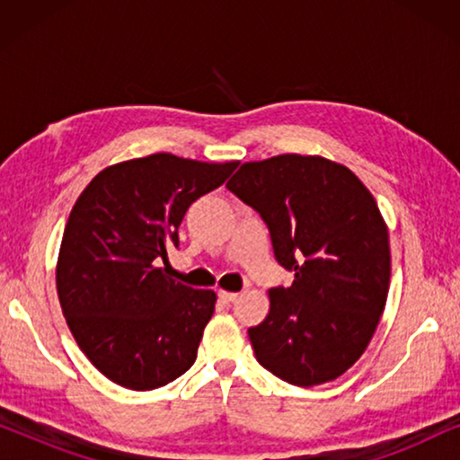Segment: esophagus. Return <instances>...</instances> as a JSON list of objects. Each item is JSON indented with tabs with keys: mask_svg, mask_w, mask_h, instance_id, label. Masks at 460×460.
Segmentation results:
<instances>
[{
	"mask_svg": "<svg viewBox=\"0 0 460 460\" xmlns=\"http://www.w3.org/2000/svg\"><path fill=\"white\" fill-rule=\"evenodd\" d=\"M217 297L226 301V304H230V301H234L238 297V293H232V291H224V288H219L217 291Z\"/></svg>",
	"mask_w": 460,
	"mask_h": 460,
	"instance_id": "34e87169",
	"label": "esophagus"
}]
</instances>
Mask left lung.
Instances as JSON below:
<instances>
[{"label":"left lung","instance_id":"8db88e82","mask_svg":"<svg viewBox=\"0 0 460 460\" xmlns=\"http://www.w3.org/2000/svg\"><path fill=\"white\" fill-rule=\"evenodd\" d=\"M260 213L276 261L295 272L270 288V312L251 326L257 362L312 387L341 376L364 354L385 310L392 255L368 188L324 156L279 155L243 163L226 184Z\"/></svg>","mask_w":460,"mask_h":460}]
</instances>
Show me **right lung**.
<instances>
[{"label": "right lung", "mask_w": 460, "mask_h": 460, "mask_svg": "<svg viewBox=\"0 0 460 460\" xmlns=\"http://www.w3.org/2000/svg\"><path fill=\"white\" fill-rule=\"evenodd\" d=\"M232 163L156 153L100 172L79 194L56 266L62 314L81 351L117 385L148 392L197 360L216 293L169 279L188 207L222 186Z\"/></svg>", "instance_id": "obj_1"}]
</instances>
